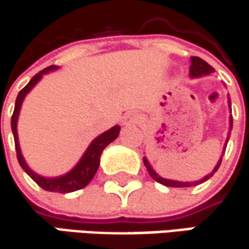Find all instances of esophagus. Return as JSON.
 Masks as SVG:
<instances>
[{"mask_svg":"<svg viewBox=\"0 0 249 249\" xmlns=\"http://www.w3.org/2000/svg\"><path fill=\"white\" fill-rule=\"evenodd\" d=\"M137 123H138V117L135 114H132V112L125 114L124 118H123V125H125V126H131V125H135Z\"/></svg>","mask_w":249,"mask_h":249,"instance_id":"obj_1","label":"esophagus"}]
</instances>
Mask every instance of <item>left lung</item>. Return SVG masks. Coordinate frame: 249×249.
<instances>
[{"label":"left lung","mask_w":249,"mask_h":249,"mask_svg":"<svg viewBox=\"0 0 249 249\" xmlns=\"http://www.w3.org/2000/svg\"><path fill=\"white\" fill-rule=\"evenodd\" d=\"M215 70L208 64V62H205L204 59H201L199 57H191V67H190V74H191V77L194 78H198V77H202V75H210V74H213ZM230 108H231V102H230ZM230 129H232V117H230ZM228 140H230V134H228V138H227V142H228ZM227 142H225V147H227ZM225 147H224V151H225ZM144 165L147 167L148 174L151 175V178L152 179H155L157 182H160V184H162V185H167V187H174V188H184V187H194V185H198V184H201V182H204V181H207V179H210L213 175H214V172L218 171L219 168V165H221V161H222V157H221V160L218 161V164L215 165V168L213 170V172L210 174V175H207V177H204L202 179H199V181H195V182H181V181H172V179H167V178H162V177H160L155 171L152 170V167L149 165V162H148V160L144 157Z\"/></svg>","instance_id":"8db88e82"}]
</instances>
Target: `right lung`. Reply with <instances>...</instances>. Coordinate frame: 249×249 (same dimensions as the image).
<instances>
[{
    "label": "right lung",
    "instance_id": "1",
    "mask_svg": "<svg viewBox=\"0 0 249 249\" xmlns=\"http://www.w3.org/2000/svg\"><path fill=\"white\" fill-rule=\"evenodd\" d=\"M57 65H51L42 71H39L36 75H34L31 81L19 91L18 97H17V101H15V108H14V114H12L11 118V128L12 134H14V141H15V149H17V158H18V162L19 165L22 167V170L25 171L35 182L45 191L51 192H61V194H67V192H74L77 190H81L84 187H87L91 179L94 178L95 172L100 167V158H101L102 151L105 149L107 145H109L120 134V125H115L112 126L111 129L105 131L104 134L98 135L91 144L89 147L87 148V151L84 152V155L81 157V160L78 161V164L64 175L61 177H54V178H45V177H41L38 175L36 172L31 170L22 154H21V148H19V142H18V132H17V123H18V115H19V109H21V105L22 101L25 98V95L33 89L35 87V84L42 78L44 74L50 72V71H54L57 70Z\"/></svg>",
    "mask_w": 249,
    "mask_h": 249
}]
</instances>
